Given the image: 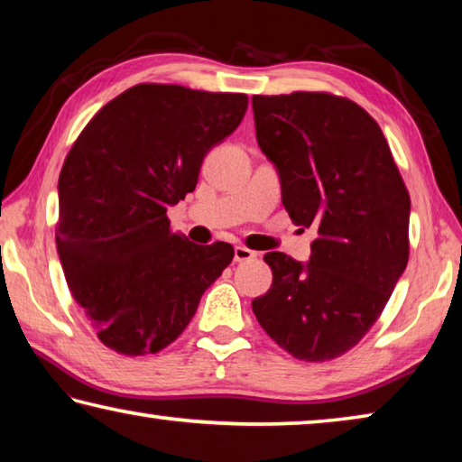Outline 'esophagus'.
Wrapping results in <instances>:
<instances>
[{"instance_id":"obj_1","label":"esophagus","mask_w":462,"mask_h":462,"mask_svg":"<svg viewBox=\"0 0 462 462\" xmlns=\"http://www.w3.org/2000/svg\"><path fill=\"white\" fill-rule=\"evenodd\" d=\"M256 256V253L254 250H250V248H246V246H236L234 248V261L236 263H245V261H253Z\"/></svg>"}]
</instances>
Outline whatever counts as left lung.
<instances>
[{"label":"left lung","mask_w":462,"mask_h":462,"mask_svg":"<svg viewBox=\"0 0 462 462\" xmlns=\"http://www.w3.org/2000/svg\"><path fill=\"white\" fill-rule=\"evenodd\" d=\"M253 112L289 217L316 230L308 263L264 254L273 285L253 311L289 355L332 361L371 330L405 271L410 193L379 124L355 101L295 91L253 96Z\"/></svg>","instance_id":"8db88e82"}]
</instances>
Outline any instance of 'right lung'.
<instances>
[{
	"label": "right lung",
	"mask_w": 462,
	"mask_h": 462,
	"mask_svg": "<svg viewBox=\"0 0 462 462\" xmlns=\"http://www.w3.org/2000/svg\"><path fill=\"white\" fill-rule=\"evenodd\" d=\"M245 93L140 83L93 116L59 177L57 250L73 300L120 355L181 336L234 256L171 230L169 206L198 185L203 156L238 128Z\"/></svg>",
	"instance_id": "right-lung-1"
}]
</instances>
